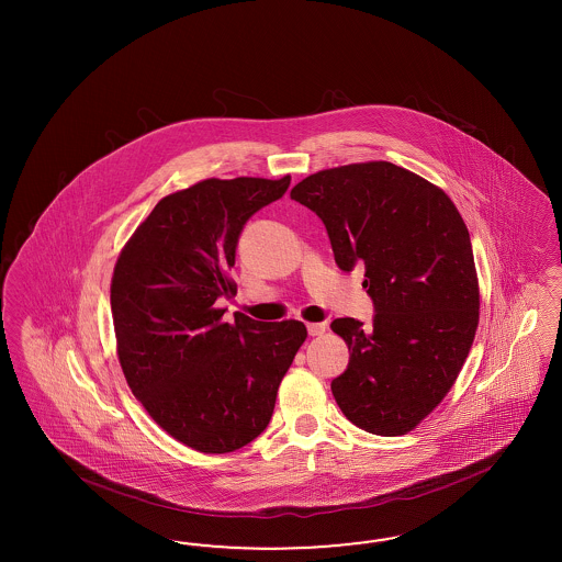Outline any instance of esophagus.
I'll return each mask as SVG.
<instances>
[{
    "mask_svg": "<svg viewBox=\"0 0 562 562\" xmlns=\"http://www.w3.org/2000/svg\"><path fill=\"white\" fill-rule=\"evenodd\" d=\"M325 329H327L325 324H306L308 336H322V334H325Z\"/></svg>",
    "mask_w": 562,
    "mask_h": 562,
    "instance_id": "obj_1",
    "label": "esophagus"
}]
</instances>
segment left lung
Returning a JSON list of instances; mask_svg holds the SVG:
<instances>
[{
  "instance_id": "left-lung-1",
  "label": "left lung",
  "mask_w": 562,
  "mask_h": 562,
  "mask_svg": "<svg viewBox=\"0 0 562 562\" xmlns=\"http://www.w3.org/2000/svg\"><path fill=\"white\" fill-rule=\"evenodd\" d=\"M290 198L324 221L340 270L364 263L373 299L371 327L331 322L350 350L331 393L358 428L406 435L453 387L476 336L468 226L442 189L385 160L319 170Z\"/></svg>"
}]
</instances>
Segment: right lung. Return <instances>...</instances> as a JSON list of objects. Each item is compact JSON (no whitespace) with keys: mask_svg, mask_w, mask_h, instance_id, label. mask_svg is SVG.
<instances>
[{"mask_svg":"<svg viewBox=\"0 0 562 562\" xmlns=\"http://www.w3.org/2000/svg\"><path fill=\"white\" fill-rule=\"evenodd\" d=\"M290 177L205 179L175 191L121 249L111 311L130 390L172 439L231 453L270 425L276 393L306 338L301 322H222L221 296L237 294L243 226L280 200Z\"/></svg>","mask_w":562,"mask_h":562,"instance_id":"right-lung-1","label":"right lung"}]
</instances>
